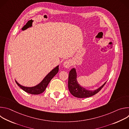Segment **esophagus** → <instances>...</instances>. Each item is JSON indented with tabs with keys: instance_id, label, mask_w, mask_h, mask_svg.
Returning <instances> with one entry per match:
<instances>
[{
	"instance_id": "1",
	"label": "esophagus",
	"mask_w": 129,
	"mask_h": 129,
	"mask_svg": "<svg viewBox=\"0 0 129 129\" xmlns=\"http://www.w3.org/2000/svg\"><path fill=\"white\" fill-rule=\"evenodd\" d=\"M63 65V66L65 68H69L71 66V61L70 60H66L64 62Z\"/></svg>"
}]
</instances>
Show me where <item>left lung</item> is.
Listing matches in <instances>:
<instances>
[{"label":"left lung","instance_id":"left-lung-1","mask_svg":"<svg viewBox=\"0 0 129 129\" xmlns=\"http://www.w3.org/2000/svg\"><path fill=\"white\" fill-rule=\"evenodd\" d=\"M106 82L95 90H87L81 86L78 83L76 69L73 68L69 71L68 87L70 93L72 95L78 98H86L93 96L98 93Z\"/></svg>","mask_w":129,"mask_h":129}]
</instances>
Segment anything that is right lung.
<instances>
[{
    "label": "right lung",
    "instance_id": "obj_1",
    "mask_svg": "<svg viewBox=\"0 0 129 129\" xmlns=\"http://www.w3.org/2000/svg\"><path fill=\"white\" fill-rule=\"evenodd\" d=\"M59 65L52 69L38 84L33 87H26L20 85L15 80L18 86L27 93L31 94H39L45 91L49 83L59 71Z\"/></svg>",
    "mask_w": 129,
    "mask_h": 129
}]
</instances>
